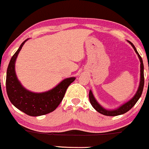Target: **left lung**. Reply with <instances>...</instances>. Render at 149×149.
I'll return each instance as SVG.
<instances>
[{
    "instance_id": "left-lung-1",
    "label": "left lung",
    "mask_w": 149,
    "mask_h": 149,
    "mask_svg": "<svg viewBox=\"0 0 149 149\" xmlns=\"http://www.w3.org/2000/svg\"><path fill=\"white\" fill-rule=\"evenodd\" d=\"M130 43L131 44V45L132 46V48L135 50V53L138 54V58H139L140 61H141V81H140V85L138 87V91H137L136 94L134 95L133 98L131 100H130L128 102L125 103V104H123V106L118 108L116 110H111V111H109V110H107L103 108L96 101V100L94 98L93 95L92 93V91H90L89 92V100L90 102H91V105L93 106L94 109L96 110L98 112L101 113V114H104V115L106 116H118L120 115V114H123L127 112L129 110H130L132 107H134L135 104L137 103V101H138V99L140 98V97L141 96V94H142L143 90V86H144V73H143V63L142 58H141V56L139 55L138 52L137 51L136 48L134 46L133 44L131 42H130Z\"/></svg>"
}]
</instances>
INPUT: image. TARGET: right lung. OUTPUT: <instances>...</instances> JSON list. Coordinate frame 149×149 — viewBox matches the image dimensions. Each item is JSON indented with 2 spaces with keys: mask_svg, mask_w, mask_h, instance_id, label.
Listing matches in <instances>:
<instances>
[{
  "mask_svg": "<svg viewBox=\"0 0 149 149\" xmlns=\"http://www.w3.org/2000/svg\"><path fill=\"white\" fill-rule=\"evenodd\" d=\"M21 44L17 52L11 58L6 73V92L11 104L20 111L32 117L45 115L56 109L63 100L66 91L75 77L64 79L54 89L41 93H36L23 88L15 73V61L23 45Z\"/></svg>",
  "mask_w": 149,
  "mask_h": 149,
  "instance_id": "right-lung-1",
  "label": "right lung"
}]
</instances>
